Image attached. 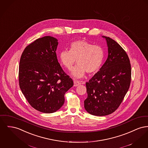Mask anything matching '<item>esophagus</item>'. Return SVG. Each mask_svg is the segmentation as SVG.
Returning <instances> with one entry per match:
<instances>
[{"label":"esophagus","instance_id":"esophagus-1","mask_svg":"<svg viewBox=\"0 0 148 148\" xmlns=\"http://www.w3.org/2000/svg\"><path fill=\"white\" fill-rule=\"evenodd\" d=\"M80 82L78 81V80H74V87H77L79 85H80Z\"/></svg>","mask_w":148,"mask_h":148}]
</instances>
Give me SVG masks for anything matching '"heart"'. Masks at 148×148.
<instances>
[{
	"instance_id": "obj_1",
	"label": "heart",
	"mask_w": 148,
	"mask_h": 148,
	"mask_svg": "<svg viewBox=\"0 0 148 148\" xmlns=\"http://www.w3.org/2000/svg\"><path fill=\"white\" fill-rule=\"evenodd\" d=\"M59 57L61 64L69 70L77 60L78 64L71 70V75L74 78H81L86 72L93 74L99 70L104 60V52L100 46L80 40L71 42L70 50L61 51Z\"/></svg>"
}]
</instances>
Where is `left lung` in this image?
Masks as SVG:
<instances>
[{
	"label": "left lung",
	"mask_w": 148,
	"mask_h": 148,
	"mask_svg": "<svg viewBox=\"0 0 148 148\" xmlns=\"http://www.w3.org/2000/svg\"><path fill=\"white\" fill-rule=\"evenodd\" d=\"M102 37L106 40L108 58L86 83L88 97L84 102L87 112L98 116L110 114L117 109L129 89L131 76L126 52L113 39Z\"/></svg>",
	"instance_id": "1"
}]
</instances>
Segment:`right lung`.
Returning <instances> with one entry per match:
<instances>
[{
	"mask_svg": "<svg viewBox=\"0 0 148 148\" xmlns=\"http://www.w3.org/2000/svg\"><path fill=\"white\" fill-rule=\"evenodd\" d=\"M58 40L45 36L28 45L19 66V84L22 93L36 110L53 113L64 103L65 93L73 80L62 69L56 51Z\"/></svg>",
	"mask_w": 148,
	"mask_h": 148,
	"instance_id": "obj_1",
	"label": "right lung"
}]
</instances>
